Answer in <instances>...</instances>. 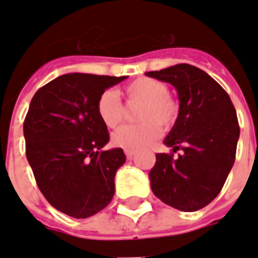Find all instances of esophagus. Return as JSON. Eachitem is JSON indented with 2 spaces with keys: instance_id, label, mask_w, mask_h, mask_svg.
Masks as SVG:
<instances>
[{
  "instance_id": "1",
  "label": "esophagus",
  "mask_w": 258,
  "mask_h": 258,
  "mask_svg": "<svg viewBox=\"0 0 258 258\" xmlns=\"http://www.w3.org/2000/svg\"><path fill=\"white\" fill-rule=\"evenodd\" d=\"M125 156L127 159H133L135 156V152L134 151H125Z\"/></svg>"
}]
</instances>
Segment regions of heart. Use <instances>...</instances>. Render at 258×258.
<instances>
[{"label": "heart", "mask_w": 258, "mask_h": 258, "mask_svg": "<svg viewBox=\"0 0 258 258\" xmlns=\"http://www.w3.org/2000/svg\"><path fill=\"white\" fill-rule=\"evenodd\" d=\"M128 102H141L134 125H123L112 135L113 145L125 151H138L151 145L163 128H170L178 117V103L168 94L166 83L152 77H140L124 87ZM96 114L107 128H114L123 121L124 107L112 90L102 92L96 101Z\"/></svg>", "instance_id": "1"}]
</instances>
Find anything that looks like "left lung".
<instances>
[{"label":"left lung","instance_id":"obj_1","mask_svg":"<svg viewBox=\"0 0 258 258\" xmlns=\"http://www.w3.org/2000/svg\"><path fill=\"white\" fill-rule=\"evenodd\" d=\"M146 76L175 87L179 112L163 141L171 153H157L151 188L163 203L181 211L203 209L217 198L235 163L236 110L221 85L202 69L179 63ZM177 150H182L174 157Z\"/></svg>","mask_w":258,"mask_h":258}]
</instances>
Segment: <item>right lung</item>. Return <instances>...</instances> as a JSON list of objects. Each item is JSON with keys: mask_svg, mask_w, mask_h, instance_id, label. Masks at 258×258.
<instances>
[{"mask_svg": "<svg viewBox=\"0 0 258 258\" xmlns=\"http://www.w3.org/2000/svg\"><path fill=\"white\" fill-rule=\"evenodd\" d=\"M127 79L69 73L37 91L23 124L26 157L44 198L56 210L87 218L114 195V175L125 163L121 148L102 151L107 127L96 114L103 91Z\"/></svg>", "mask_w": 258, "mask_h": 258, "instance_id": "add662e5", "label": "right lung"}]
</instances>
